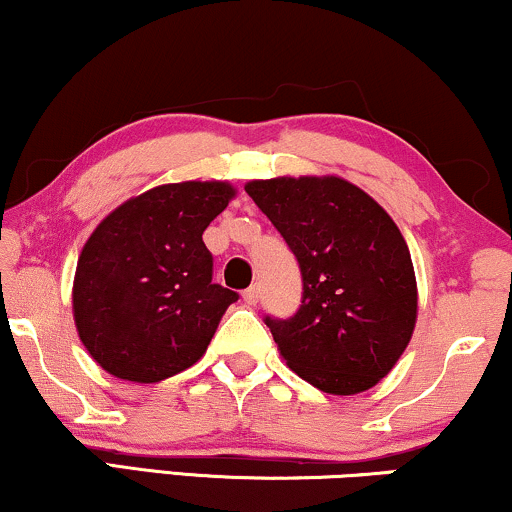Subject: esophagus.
<instances>
[{
	"instance_id": "34e87169",
	"label": "esophagus",
	"mask_w": 512,
	"mask_h": 512,
	"mask_svg": "<svg viewBox=\"0 0 512 512\" xmlns=\"http://www.w3.org/2000/svg\"><path fill=\"white\" fill-rule=\"evenodd\" d=\"M242 299H244V304L254 306V304H256V301H258V299H261V287H258V285H251L249 289H244Z\"/></svg>"
}]
</instances>
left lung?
<instances>
[{
	"label": "left lung",
	"instance_id": "left-lung-1",
	"mask_svg": "<svg viewBox=\"0 0 512 512\" xmlns=\"http://www.w3.org/2000/svg\"><path fill=\"white\" fill-rule=\"evenodd\" d=\"M244 189L304 277L294 318H266L280 356L325 394L375 387L418 320V282L401 230L368 192L337 175L251 180Z\"/></svg>",
	"mask_w": 512,
	"mask_h": 512
}]
</instances>
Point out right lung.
<instances>
[{"label": "right lung", "instance_id": "1", "mask_svg": "<svg viewBox=\"0 0 512 512\" xmlns=\"http://www.w3.org/2000/svg\"><path fill=\"white\" fill-rule=\"evenodd\" d=\"M235 197L223 180L168 182L94 227L75 268L73 320L109 375L154 384L204 356L237 294L211 282L201 235Z\"/></svg>", "mask_w": 512, "mask_h": 512}]
</instances>
